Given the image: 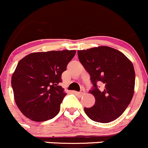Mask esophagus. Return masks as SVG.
<instances>
[{
  "label": "esophagus",
  "mask_w": 148,
  "mask_h": 148,
  "mask_svg": "<svg viewBox=\"0 0 148 148\" xmlns=\"http://www.w3.org/2000/svg\"><path fill=\"white\" fill-rule=\"evenodd\" d=\"M85 93H86L85 90H82L80 92H75V94L77 95V96H83Z\"/></svg>",
  "instance_id": "obj_1"
}]
</instances>
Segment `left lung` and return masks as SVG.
<instances>
[{
    "instance_id": "left-lung-1",
    "label": "left lung",
    "mask_w": 148,
    "mask_h": 148,
    "mask_svg": "<svg viewBox=\"0 0 148 148\" xmlns=\"http://www.w3.org/2000/svg\"><path fill=\"white\" fill-rule=\"evenodd\" d=\"M78 59L90 75L93 88L89 91L95 97L94 105L84 108L93 121L108 123L123 114L131 102L134 91L135 73L133 64L120 51L100 46L77 51ZM102 82L100 91L96 83Z\"/></svg>"
}]
</instances>
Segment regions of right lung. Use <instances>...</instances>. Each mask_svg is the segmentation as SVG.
Segmentation results:
<instances>
[{
	"label": "right lung",
	"mask_w": 148,
	"mask_h": 148,
	"mask_svg": "<svg viewBox=\"0 0 148 148\" xmlns=\"http://www.w3.org/2000/svg\"><path fill=\"white\" fill-rule=\"evenodd\" d=\"M75 50L33 52L18 62L11 77L14 100L21 113L34 122L55 117L66 95L61 75Z\"/></svg>",
	"instance_id": "right-lung-1"
}]
</instances>
